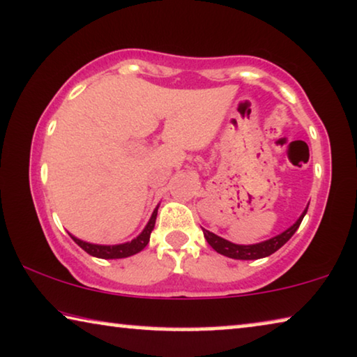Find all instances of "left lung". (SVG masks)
<instances>
[{
	"instance_id": "8db88e82",
	"label": "left lung",
	"mask_w": 357,
	"mask_h": 357,
	"mask_svg": "<svg viewBox=\"0 0 357 357\" xmlns=\"http://www.w3.org/2000/svg\"><path fill=\"white\" fill-rule=\"evenodd\" d=\"M307 213V206L306 209L303 211V214L298 217V220L294 222L291 227H288L285 231H282L280 235L272 236L266 241L261 243H255V245H236V243H231L229 240L222 238V236H217L213 231L203 229L204 238L206 241L213 246V250H215L219 255H224L227 257H231V259H240V261H252V259H261V257H267L275 252L277 250L285 245V243L291 238L294 235V231L298 230L299 224L304 219V215Z\"/></svg>"
}]
</instances>
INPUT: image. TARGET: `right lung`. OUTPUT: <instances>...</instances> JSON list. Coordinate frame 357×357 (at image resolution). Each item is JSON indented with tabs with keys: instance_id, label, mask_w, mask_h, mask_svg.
<instances>
[{
	"instance_id": "obj_1",
	"label": "right lung",
	"mask_w": 357,
	"mask_h": 357,
	"mask_svg": "<svg viewBox=\"0 0 357 357\" xmlns=\"http://www.w3.org/2000/svg\"><path fill=\"white\" fill-rule=\"evenodd\" d=\"M158 208L159 206H156V209L153 211V214L149 217L148 224L143 229L142 234L138 235L137 238H133L132 241L121 243V245H95V243H89V241L77 238V236H74L72 234L69 235L70 238L82 248V250L86 251L91 256L100 257V259H122V257L137 255V252H140L143 248L148 245L149 236H151V231L154 229V224H156Z\"/></svg>"
}]
</instances>
